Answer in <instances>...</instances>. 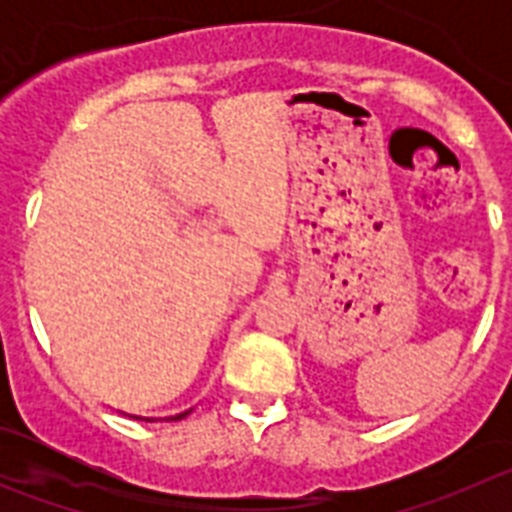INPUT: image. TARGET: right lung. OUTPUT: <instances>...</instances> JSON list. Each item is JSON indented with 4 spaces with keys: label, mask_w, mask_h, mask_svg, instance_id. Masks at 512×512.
<instances>
[{
    "label": "right lung",
    "mask_w": 512,
    "mask_h": 512,
    "mask_svg": "<svg viewBox=\"0 0 512 512\" xmlns=\"http://www.w3.org/2000/svg\"><path fill=\"white\" fill-rule=\"evenodd\" d=\"M189 413H192V408H189V410H184V413L169 415V418H166V420H182V418H187ZM133 418H140V415H133ZM140 420H156V418H140Z\"/></svg>",
    "instance_id": "1"
}]
</instances>
